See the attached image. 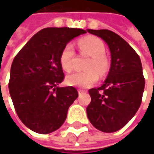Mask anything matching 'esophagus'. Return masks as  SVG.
I'll return each instance as SVG.
<instances>
[{
    "mask_svg": "<svg viewBox=\"0 0 154 154\" xmlns=\"http://www.w3.org/2000/svg\"><path fill=\"white\" fill-rule=\"evenodd\" d=\"M78 92H79V94H81V93L86 92V91H85V90H83V89H79V90H78Z\"/></svg>",
    "mask_w": 154,
    "mask_h": 154,
    "instance_id": "obj_1",
    "label": "esophagus"
}]
</instances>
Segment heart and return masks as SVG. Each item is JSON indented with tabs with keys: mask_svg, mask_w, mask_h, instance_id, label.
<instances>
[{
	"mask_svg": "<svg viewBox=\"0 0 154 154\" xmlns=\"http://www.w3.org/2000/svg\"><path fill=\"white\" fill-rule=\"evenodd\" d=\"M80 51L91 56L86 63L84 72H77L67 76L66 81L70 86L86 88L92 86L98 80V74L104 76L109 69V61L105 53V45L100 38L88 36L79 40ZM75 51L73 44L68 43L62 49L60 55V64L66 72H71L74 68Z\"/></svg>",
	"mask_w": 154,
	"mask_h": 154,
	"instance_id": "b5f03b06",
	"label": "heart"
}]
</instances>
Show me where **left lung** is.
<instances>
[{"instance_id":"left-lung-1","label":"left lung","mask_w":154,"mask_h":154,"mask_svg":"<svg viewBox=\"0 0 154 154\" xmlns=\"http://www.w3.org/2000/svg\"><path fill=\"white\" fill-rule=\"evenodd\" d=\"M87 32L108 45L111 64L103 85L88 91L92 100L86 113L97 129L113 133L132 119L141 103L145 87L141 62L135 51L116 33L106 29Z\"/></svg>"}]
</instances>
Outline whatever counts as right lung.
<instances>
[{
  "mask_svg": "<svg viewBox=\"0 0 154 154\" xmlns=\"http://www.w3.org/2000/svg\"><path fill=\"white\" fill-rule=\"evenodd\" d=\"M85 33L78 28H45L14 57L8 83L10 96L19 118L34 132L45 134L58 129L78 98L74 86H58L64 80L60 55L71 39Z\"/></svg>",
  "mask_w": 154,
  "mask_h": 154,
  "instance_id": "right-lung-1",
  "label": "right lung"
}]
</instances>
